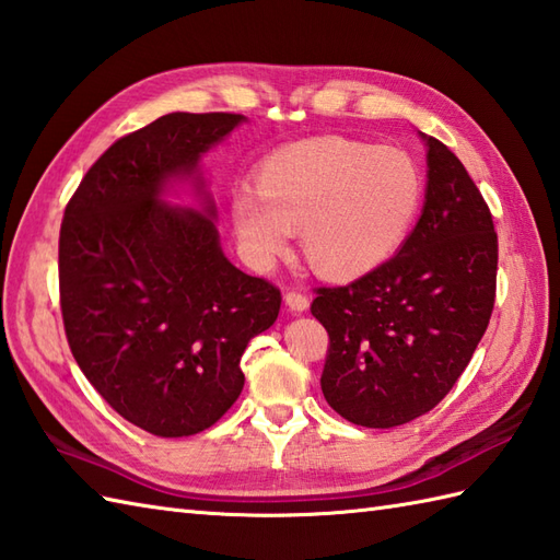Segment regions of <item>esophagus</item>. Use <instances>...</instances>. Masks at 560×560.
<instances>
[{
	"mask_svg": "<svg viewBox=\"0 0 560 560\" xmlns=\"http://www.w3.org/2000/svg\"><path fill=\"white\" fill-rule=\"evenodd\" d=\"M283 301H287L289 311H293V313H305L307 307H311V301H307V295H303L299 291H289L287 295H283Z\"/></svg>",
	"mask_w": 560,
	"mask_h": 560,
	"instance_id": "34e87169",
	"label": "esophagus"
}]
</instances>
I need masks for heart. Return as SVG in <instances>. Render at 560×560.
Segmentation results:
<instances>
[{"instance_id":"1","label":"heart","mask_w":560,"mask_h":560,"mask_svg":"<svg viewBox=\"0 0 560 560\" xmlns=\"http://www.w3.org/2000/svg\"><path fill=\"white\" fill-rule=\"evenodd\" d=\"M255 195L231 199L237 245L255 267L287 255L301 233L305 265L349 283L383 267L421 213L425 177L411 153L351 137H315L257 163Z\"/></svg>"}]
</instances>
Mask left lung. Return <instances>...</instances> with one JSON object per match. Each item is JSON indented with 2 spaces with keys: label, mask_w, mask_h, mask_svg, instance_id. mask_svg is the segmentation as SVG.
I'll return each mask as SVG.
<instances>
[{
  "label": "left lung",
  "mask_w": 560,
  "mask_h": 560,
  "mask_svg": "<svg viewBox=\"0 0 560 560\" xmlns=\"http://www.w3.org/2000/svg\"><path fill=\"white\" fill-rule=\"evenodd\" d=\"M421 219L399 253L349 287L317 289L311 313L329 335L319 385L343 419L395 428L431 411L457 383L495 303L498 235L467 168L421 135Z\"/></svg>",
  "instance_id": "8db88e82"
}]
</instances>
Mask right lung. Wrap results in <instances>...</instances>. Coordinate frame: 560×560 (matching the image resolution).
I'll list each match as a JSON object with an SVG mask.
<instances>
[{"label":"right lung","instance_id":"obj_1","mask_svg":"<svg viewBox=\"0 0 560 560\" xmlns=\"http://www.w3.org/2000/svg\"><path fill=\"white\" fill-rule=\"evenodd\" d=\"M245 122L171 113L117 139L91 165L59 229V305L69 349L110 407L147 433L207 431L241 397L247 341L281 293L223 255L199 159ZM173 182L200 207L171 208Z\"/></svg>","mask_w":560,"mask_h":560}]
</instances>
